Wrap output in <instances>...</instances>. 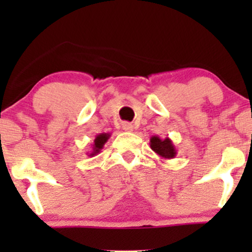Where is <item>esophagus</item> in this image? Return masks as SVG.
I'll use <instances>...</instances> for the list:
<instances>
[{
	"label": "esophagus",
	"instance_id": "esophagus-1",
	"mask_svg": "<svg viewBox=\"0 0 252 252\" xmlns=\"http://www.w3.org/2000/svg\"><path fill=\"white\" fill-rule=\"evenodd\" d=\"M122 128H123L124 131H133L134 130L133 124L128 123V122H124V123H122Z\"/></svg>",
	"mask_w": 252,
	"mask_h": 252
}]
</instances>
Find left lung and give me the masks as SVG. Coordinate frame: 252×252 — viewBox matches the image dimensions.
Returning <instances> with one entry per match:
<instances>
[{"label": "left lung", "mask_w": 252, "mask_h": 252, "mask_svg": "<svg viewBox=\"0 0 252 252\" xmlns=\"http://www.w3.org/2000/svg\"><path fill=\"white\" fill-rule=\"evenodd\" d=\"M150 147L163 159H172L177 156V149L169 138L161 139L157 135L151 136Z\"/></svg>", "instance_id": "left-lung-1"}]
</instances>
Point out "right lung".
Instances as JSON below:
<instances>
[{"label": "right lung", "instance_id": "right-lung-1", "mask_svg": "<svg viewBox=\"0 0 252 252\" xmlns=\"http://www.w3.org/2000/svg\"><path fill=\"white\" fill-rule=\"evenodd\" d=\"M110 136H111L110 133H101L98 134V135H96L95 140H94V144H93V150L90 151L89 156L93 157V156H96L97 154H100V151L103 149V146H105V144L107 142L108 139H110Z\"/></svg>", "mask_w": 252, "mask_h": 252}]
</instances>
